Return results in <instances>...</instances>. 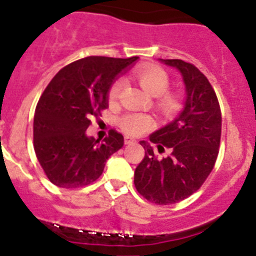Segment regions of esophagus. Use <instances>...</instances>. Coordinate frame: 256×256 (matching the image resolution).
Instances as JSON below:
<instances>
[{"label":"esophagus","instance_id":"obj_1","mask_svg":"<svg viewBox=\"0 0 256 256\" xmlns=\"http://www.w3.org/2000/svg\"><path fill=\"white\" fill-rule=\"evenodd\" d=\"M136 142H137V140H136L134 138L130 137V136H126V137H124V143H126V144H133V143Z\"/></svg>","mask_w":256,"mask_h":256}]
</instances>
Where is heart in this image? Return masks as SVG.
I'll list each match as a JSON object with an SVG mask.
<instances>
[{"mask_svg": "<svg viewBox=\"0 0 256 256\" xmlns=\"http://www.w3.org/2000/svg\"><path fill=\"white\" fill-rule=\"evenodd\" d=\"M134 76L140 84V86L148 94H150L152 96H160L158 106H160V109L163 113L174 114L178 110L180 102L176 96H170V94L162 96L163 94L166 93L170 86L168 74L164 70L158 66H140L138 69H136ZM122 88H123V80L116 79L112 84L110 89H109V102L116 100ZM119 124H120L124 132H126L128 134L138 136L144 132V130H150V126H153V120L150 116L133 113L122 116L120 120H119Z\"/></svg>", "mask_w": 256, "mask_h": 256, "instance_id": "obj_1", "label": "heart"}]
</instances>
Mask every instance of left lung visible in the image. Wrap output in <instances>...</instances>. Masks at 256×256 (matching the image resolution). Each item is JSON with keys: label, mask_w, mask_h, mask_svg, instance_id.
<instances>
[{"label": "left lung", "mask_w": 256, "mask_h": 256, "mask_svg": "<svg viewBox=\"0 0 256 256\" xmlns=\"http://www.w3.org/2000/svg\"><path fill=\"white\" fill-rule=\"evenodd\" d=\"M177 69L184 85V108L178 116L150 136V140L171 150L157 160L153 147L140 140L146 154L134 172L137 191L150 202L170 205L187 198L202 186L212 171L221 137V110L208 78L194 65L178 59H160Z\"/></svg>", "instance_id": "left-lung-1"}]
</instances>
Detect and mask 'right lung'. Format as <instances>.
<instances>
[{"label":"right lung","mask_w":256,"mask_h":256,"mask_svg":"<svg viewBox=\"0 0 256 256\" xmlns=\"http://www.w3.org/2000/svg\"><path fill=\"white\" fill-rule=\"evenodd\" d=\"M138 59L85 58L62 68L48 82L34 116V148L54 184L76 188L92 184L123 147V136L114 130L102 143L86 130L90 116L108 108L112 84Z\"/></svg>","instance_id":"1"}]
</instances>
